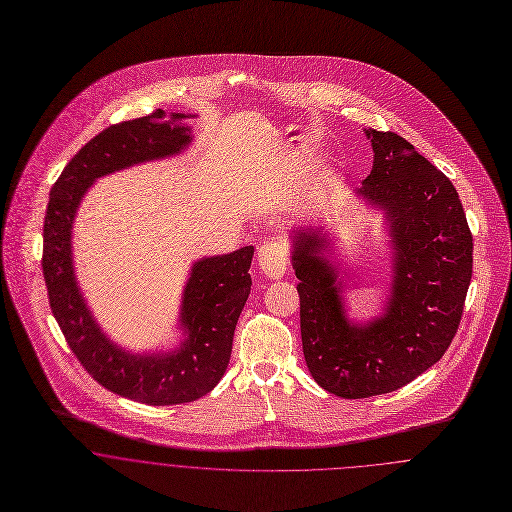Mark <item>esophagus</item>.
Returning <instances> with one entry per match:
<instances>
[{
    "mask_svg": "<svg viewBox=\"0 0 512 512\" xmlns=\"http://www.w3.org/2000/svg\"><path fill=\"white\" fill-rule=\"evenodd\" d=\"M259 265L265 275L281 277L288 267V251L279 241H267L259 249Z\"/></svg>",
    "mask_w": 512,
    "mask_h": 512,
    "instance_id": "34e87169",
    "label": "esophagus"
}]
</instances>
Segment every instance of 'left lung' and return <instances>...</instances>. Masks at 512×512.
I'll return each instance as SVG.
<instances>
[{
  "instance_id": "8db88e82",
  "label": "left lung",
  "mask_w": 512,
  "mask_h": 512,
  "mask_svg": "<svg viewBox=\"0 0 512 512\" xmlns=\"http://www.w3.org/2000/svg\"><path fill=\"white\" fill-rule=\"evenodd\" d=\"M373 169L359 194L385 210L395 249L387 312L349 324L326 233L292 235L300 332L308 371L332 395L397 391L442 359L461 322L473 273V235L452 180L395 131L367 129Z\"/></svg>"
}]
</instances>
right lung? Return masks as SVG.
I'll return each instance as SVG.
<instances>
[{
    "label": "right lung",
    "instance_id": "right-lung-1",
    "mask_svg": "<svg viewBox=\"0 0 512 512\" xmlns=\"http://www.w3.org/2000/svg\"><path fill=\"white\" fill-rule=\"evenodd\" d=\"M186 115L157 110L110 125L90 139L51 188L43 228V275L49 304L64 340L102 387L143 404L169 406L208 395L228 369L237 318L251 290L253 245L194 265L184 290L180 326L186 340L165 355H129L108 340L90 316L72 269L70 229L88 186L110 172L178 153L190 129L172 121Z\"/></svg>",
    "mask_w": 512,
    "mask_h": 512
}]
</instances>
